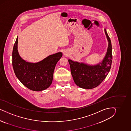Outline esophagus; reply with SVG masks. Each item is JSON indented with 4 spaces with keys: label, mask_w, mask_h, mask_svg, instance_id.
I'll use <instances>...</instances> for the list:
<instances>
[{
    "label": "esophagus",
    "mask_w": 131,
    "mask_h": 131,
    "mask_svg": "<svg viewBox=\"0 0 131 131\" xmlns=\"http://www.w3.org/2000/svg\"><path fill=\"white\" fill-rule=\"evenodd\" d=\"M63 54L65 56H68V53L66 51H64L63 52Z\"/></svg>",
    "instance_id": "esophagus-1"
}]
</instances>
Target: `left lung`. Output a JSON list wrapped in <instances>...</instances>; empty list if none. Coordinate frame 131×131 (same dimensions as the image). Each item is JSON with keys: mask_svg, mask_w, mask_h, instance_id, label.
I'll return each mask as SVG.
<instances>
[{"mask_svg": "<svg viewBox=\"0 0 131 131\" xmlns=\"http://www.w3.org/2000/svg\"><path fill=\"white\" fill-rule=\"evenodd\" d=\"M105 32L108 42L107 52L102 62L94 66L74 62L69 60L71 75L79 87L92 89L99 86L106 78L111 68L112 60L111 40L106 29Z\"/></svg>", "mask_w": 131, "mask_h": 131, "instance_id": "1", "label": "left lung"}]
</instances>
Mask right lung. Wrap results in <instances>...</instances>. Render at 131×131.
Here are the masks:
<instances>
[{
  "mask_svg": "<svg viewBox=\"0 0 131 131\" xmlns=\"http://www.w3.org/2000/svg\"><path fill=\"white\" fill-rule=\"evenodd\" d=\"M18 37L12 51V66L17 78L28 89L40 91L50 86L52 82L56 65L62 56L59 52L49 56L36 63L26 62L18 51Z\"/></svg>",
  "mask_w": 131,
  "mask_h": 131,
  "instance_id": "right-lung-1",
  "label": "right lung"
}]
</instances>
